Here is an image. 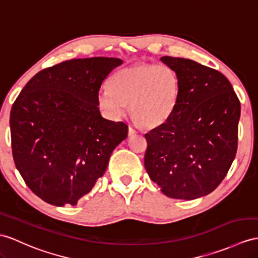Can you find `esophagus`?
<instances>
[{
  "label": "esophagus",
  "instance_id": "obj_1",
  "mask_svg": "<svg viewBox=\"0 0 258 258\" xmlns=\"http://www.w3.org/2000/svg\"><path fill=\"white\" fill-rule=\"evenodd\" d=\"M138 133V131L134 128V127H131V125H130V127H129V130H128V134H129V136H133V135H135V134H137Z\"/></svg>",
  "mask_w": 258,
  "mask_h": 258
}]
</instances>
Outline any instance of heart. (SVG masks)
<instances>
[{
    "label": "heart",
    "instance_id": "obj_1",
    "mask_svg": "<svg viewBox=\"0 0 258 258\" xmlns=\"http://www.w3.org/2000/svg\"><path fill=\"white\" fill-rule=\"evenodd\" d=\"M179 93L178 75L171 67L139 63L112 75L109 87L98 94V105L111 120L120 118L129 105L135 121L144 128H155L172 117Z\"/></svg>",
    "mask_w": 258,
    "mask_h": 258
}]
</instances>
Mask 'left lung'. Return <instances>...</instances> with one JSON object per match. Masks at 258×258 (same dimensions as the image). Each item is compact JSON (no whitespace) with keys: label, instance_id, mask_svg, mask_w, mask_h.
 <instances>
[{"label":"left lung","instance_id":"1","mask_svg":"<svg viewBox=\"0 0 258 258\" xmlns=\"http://www.w3.org/2000/svg\"><path fill=\"white\" fill-rule=\"evenodd\" d=\"M161 60L178 75L179 99L172 117L144 136V166L167 197L196 199L227 176L237 150L241 104L218 70L184 58Z\"/></svg>","mask_w":258,"mask_h":258}]
</instances>
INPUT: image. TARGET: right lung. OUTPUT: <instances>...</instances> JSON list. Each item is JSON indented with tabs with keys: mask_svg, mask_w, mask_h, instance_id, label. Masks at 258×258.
Wrapping results in <instances>:
<instances>
[{
	"mask_svg": "<svg viewBox=\"0 0 258 258\" xmlns=\"http://www.w3.org/2000/svg\"><path fill=\"white\" fill-rule=\"evenodd\" d=\"M122 61L95 56L46 68L12 106L14 163L29 189L50 205L75 206L90 192L128 125L102 117L98 93Z\"/></svg>",
	"mask_w": 258,
	"mask_h": 258,
	"instance_id": "right-lung-1",
	"label": "right lung"
}]
</instances>
